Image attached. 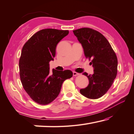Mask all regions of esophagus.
I'll list each match as a JSON object with an SVG mask.
<instances>
[{
    "instance_id": "34e87169",
    "label": "esophagus",
    "mask_w": 134,
    "mask_h": 134,
    "mask_svg": "<svg viewBox=\"0 0 134 134\" xmlns=\"http://www.w3.org/2000/svg\"><path fill=\"white\" fill-rule=\"evenodd\" d=\"M73 75L74 76H76L79 75V73H77V72L73 71Z\"/></svg>"
}]
</instances>
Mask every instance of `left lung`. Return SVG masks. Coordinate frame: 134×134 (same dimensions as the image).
<instances>
[{"instance_id":"left-lung-1","label":"left lung","mask_w":134,"mask_h":134,"mask_svg":"<svg viewBox=\"0 0 134 134\" xmlns=\"http://www.w3.org/2000/svg\"><path fill=\"white\" fill-rule=\"evenodd\" d=\"M83 49L86 58L92 59L94 74L83 75L89 79V85L81 89L82 95L90 99L103 96L113 84L118 73V58L109 41L98 31L90 28L73 30Z\"/></svg>"}]
</instances>
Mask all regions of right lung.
<instances>
[{
  "mask_svg": "<svg viewBox=\"0 0 134 134\" xmlns=\"http://www.w3.org/2000/svg\"><path fill=\"white\" fill-rule=\"evenodd\" d=\"M69 33V30L53 29L41 30L23 46L19 61L21 82L25 92L39 104L54 101L64 81L73 76L70 70L53 69L50 74L49 64L55 56L57 44Z\"/></svg>",
  "mask_w": 134,
  "mask_h": 134,
  "instance_id": "obj_1",
  "label": "right lung"
}]
</instances>
